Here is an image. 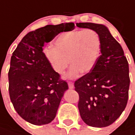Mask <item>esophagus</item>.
<instances>
[{"instance_id": "1", "label": "esophagus", "mask_w": 135, "mask_h": 135, "mask_svg": "<svg viewBox=\"0 0 135 135\" xmlns=\"http://www.w3.org/2000/svg\"><path fill=\"white\" fill-rule=\"evenodd\" d=\"M68 85H69V88H74V83L72 81H68Z\"/></svg>"}]
</instances>
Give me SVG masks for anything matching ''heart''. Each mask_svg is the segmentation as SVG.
<instances>
[{
  "label": "heart",
  "instance_id": "heart-1",
  "mask_svg": "<svg viewBox=\"0 0 135 135\" xmlns=\"http://www.w3.org/2000/svg\"><path fill=\"white\" fill-rule=\"evenodd\" d=\"M101 40L92 29L69 31L60 34L53 48L45 50V56L55 72L63 75L69 65L68 76L75 79L81 72L88 73L94 68L100 57Z\"/></svg>",
  "mask_w": 135,
  "mask_h": 135
}]
</instances>
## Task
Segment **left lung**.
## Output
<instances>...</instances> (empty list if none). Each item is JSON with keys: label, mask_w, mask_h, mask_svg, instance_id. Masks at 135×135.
<instances>
[{"label": "left lung", "mask_w": 135, "mask_h": 135, "mask_svg": "<svg viewBox=\"0 0 135 135\" xmlns=\"http://www.w3.org/2000/svg\"><path fill=\"white\" fill-rule=\"evenodd\" d=\"M92 29L101 40V54L94 68L74 82L80 115L89 126L104 127L115 122L127 105L130 79L129 65L121 45L103 25L76 23Z\"/></svg>", "instance_id": "8db88e82"}]
</instances>
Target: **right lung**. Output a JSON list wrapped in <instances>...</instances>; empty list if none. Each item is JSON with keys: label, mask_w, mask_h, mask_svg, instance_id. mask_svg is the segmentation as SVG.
<instances>
[{"label": "right lung", "mask_w": 135, "mask_h": 135, "mask_svg": "<svg viewBox=\"0 0 135 135\" xmlns=\"http://www.w3.org/2000/svg\"><path fill=\"white\" fill-rule=\"evenodd\" d=\"M74 27L69 22L31 31L13 51L8 71L10 98L18 115L31 124L46 125L54 120L69 88L66 81L51 68L42 47L59 33Z\"/></svg>", "instance_id": "add662e5"}]
</instances>
